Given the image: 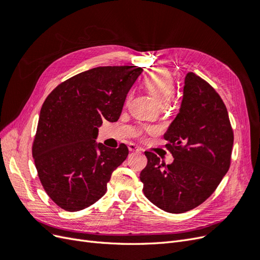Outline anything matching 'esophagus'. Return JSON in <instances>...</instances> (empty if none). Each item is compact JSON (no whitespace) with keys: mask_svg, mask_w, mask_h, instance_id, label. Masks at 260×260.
<instances>
[{"mask_svg":"<svg viewBox=\"0 0 260 260\" xmlns=\"http://www.w3.org/2000/svg\"><path fill=\"white\" fill-rule=\"evenodd\" d=\"M128 148H129L130 152H140V151H141V148H140L138 145L133 144V143H130V144L128 145Z\"/></svg>","mask_w":260,"mask_h":260,"instance_id":"obj_1","label":"esophagus"}]
</instances>
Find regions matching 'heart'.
Here are the masks:
<instances>
[{
  "mask_svg": "<svg viewBox=\"0 0 260 260\" xmlns=\"http://www.w3.org/2000/svg\"><path fill=\"white\" fill-rule=\"evenodd\" d=\"M143 83L159 105L169 104L175 95V81L165 68H154L145 77Z\"/></svg>",
  "mask_w": 260,
  "mask_h": 260,
  "instance_id": "obj_1",
  "label": "heart"
}]
</instances>
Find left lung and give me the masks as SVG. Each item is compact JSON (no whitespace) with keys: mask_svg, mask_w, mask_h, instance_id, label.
I'll list each match as a JSON object with an SVG mask.
<instances>
[{"mask_svg":"<svg viewBox=\"0 0 260 260\" xmlns=\"http://www.w3.org/2000/svg\"><path fill=\"white\" fill-rule=\"evenodd\" d=\"M174 156L165 166L145 152L141 171L143 192L155 206L182 214L214 193L229 170L233 131L219 94L194 73H187L179 113L164 136Z\"/></svg>","mask_w":260,"mask_h":260,"instance_id":"obj_1","label":"left lung"}]
</instances>
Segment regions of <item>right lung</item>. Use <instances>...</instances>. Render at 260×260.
Instances as JSON below:
<instances>
[{"mask_svg": "<svg viewBox=\"0 0 260 260\" xmlns=\"http://www.w3.org/2000/svg\"><path fill=\"white\" fill-rule=\"evenodd\" d=\"M142 72L138 66L92 68L57 85L44 101L32 156L45 192L60 208L78 211L99 201L127 158L124 144L114 149L95 140L104 119H119Z\"/></svg>", "mask_w": 260, "mask_h": 260, "instance_id": "obj_1", "label": "right lung"}]
</instances>
